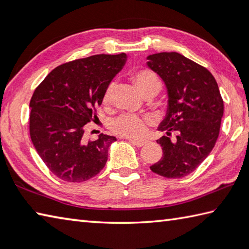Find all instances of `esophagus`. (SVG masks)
Here are the masks:
<instances>
[{
	"label": "esophagus",
	"instance_id": "obj_1",
	"mask_svg": "<svg viewBox=\"0 0 249 249\" xmlns=\"http://www.w3.org/2000/svg\"><path fill=\"white\" fill-rule=\"evenodd\" d=\"M129 142H132L133 145H135L136 147H142L144 145H146V141H138V140H130L129 138Z\"/></svg>",
	"mask_w": 249,
	"mask_h": 249
}]
</instances>
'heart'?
Instances as JSON below:
<instances>
[{"mask_svg":"<svg viewBox=\"0 0 249 249\" xmlns=\"http://www.w3.org/2000/svg\"><path fill=\"white\" fill-rule=\"evenodd\" d=\"M134 82L140 89L141 93L145 98H153L157 95L161 90L162 83L154 71L150 69H140L134 71L132 74ZM113 89H114V82H109L105 88L103 93V102L108 103L111 100ZM149 122L148 117L124 113L121 114L111 123L112 132L120 135V136L127 138H140L144 135L146 130V125Z\"/></svg>","mask_w":249,"mask_h":249,"instance_id":"obj_1","label":"heart"}]
</instances>
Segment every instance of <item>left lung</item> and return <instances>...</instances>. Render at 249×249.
Masks as SVG:
<instances>
[{
  "mask_svg": "<svg viewBox=\"0 0 249 249\" xmlns=\"http://www.w3.org/2000/svg\"><path fill=\"white\" fill-rule=\"evenodd\" d=\"M149 68L159 74L168 90V111L157 141L162 157L150 166L165 178H182L199 167L215 146L224 103L216 80L210 71L178 53L147 57ZM171 133L176 134L172 141Z\"/></svg>",
  "mask_w": 249,
  "mask_h": 249,
  "instance_id": "1",
  "label": "left lung"
}]
</instances>
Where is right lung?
Listing matches in <instances>:
<instances>
[{
	"label": "right lung",
	"mask_w": 249,
	"mask_h": 249,
	"mask_svg": "<svg viewBox=\"0 0 249 249\" xmlns=\"http://www.w3.org/2000/svg\"><path fill=\"white\" fill-rule=\"evenodd\" d=\"M126 54H94L50 71L31 99L29 135L52 174L67 182H83L103 169L114 136L100 134L86 142V124L98 119L107 84L123 68Z\"/></svg>",
	"instance_id": "1"
}]
</instances>
